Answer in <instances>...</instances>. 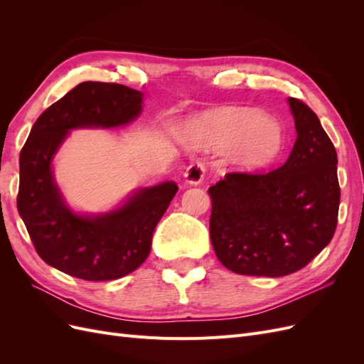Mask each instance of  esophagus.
Wrapping results in <instances>:
<instances>
[{
	"mask_svg": "<svg viewBox=\"0 0 364 364\" xmlns=\"http://www.w3.org/2000/svg\"><path fill=\"white\" fill-rule=\"evenodd\" d=\"M206 173V165L203 161H194L188 165V168L185 171V182L190 185H199Z\"/></svg>",
	"mask_w": 364,
	"mask_h": 364,
	"instance_id": "1",
	"label": "esophagus"
}]
</instances>
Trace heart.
I'll list each match as a JSON object with an SVG mask.
<instances>
[{"instance_id":"heart-1","label":"heart","mask_w":364,"mask_h":364,"mask_svg":"<svg viewBox=\"0 0 364 364\" xmlns=\"http://www.w3.org/2000/svg\"><path fill=\"white\" fill-rule=\"evenodd\" d=\"M200 135L220 144H234L235 161L243 167H262L278 156L284 136L278 124L250 109L225 111L205 119L199 126Z\"/></svg>"}]
</instances>
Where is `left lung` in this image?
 <instances>
[{"instance_id":"8db88e82","label":"left lung","mask_w":364,"mask_h":364,"mask_svg":"<svg viewBox=\"0 0 364 364\" xmlns=\"http://www.w3.org/2000/svg\"><path fill=\"white\" fill-rule=\"evenodd\" d=\"M297 138L289 159L266 171H230L209 186V235L226 269L278 278L333 240L340 203L337 151L311 107L290 98Z\"/></svg>"}]
</instances>
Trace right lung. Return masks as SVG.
I'll return each mask as SVG.
<instances>
[{
    "instance_id": "add662e5",
    "label": "right lung",
    "mask_w": 364,
    "mask_h": 364,
    "mask_svg": "<svg viewBox=\"0 0 364 364\" xmlns=\"http://www.w3.org/2000/svg\"><path fill=\"white\" fill-rule=\"evenodd\" d=\"M141 102L142 94L124 85L83 82L42 112L21 150L19 215L38 255L70 277L112 281L136 270L178 191L165 182L138 191L114 213L90 218L73 214L54 185L51 158L70 129L126 124L141 112Z\"/></svg>"
}]
</instances>
